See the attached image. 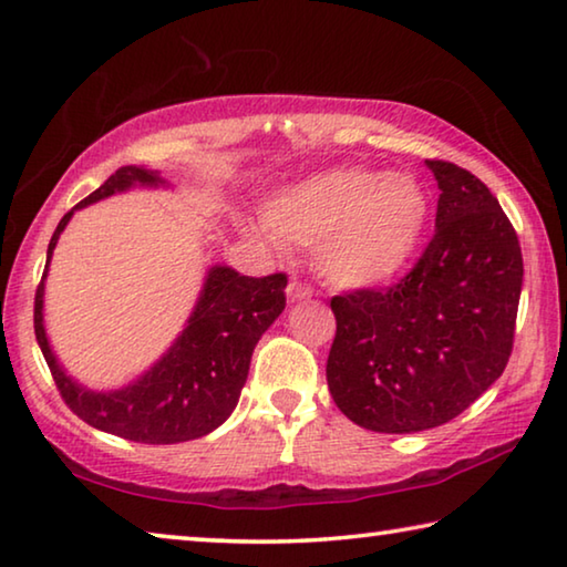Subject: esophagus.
I'll use <instances>...</instances> for the list:
<instances>
[{"mask_svg": "<svg viewBox=\"0 0 567 567\" xmlns=\"http://www.w3.org/2000/svg\"><path fill=\"white\" fill-rule=\"evenodd\" d=\"M310 297H312V290L307 285L297 282V280L287 285V300L290 302H305V300H310Z\"/></svg>", "mask_w": 567, "mask_h": 567, "instance_id": "34e87169", "label": "esophagus"}]
</instances>
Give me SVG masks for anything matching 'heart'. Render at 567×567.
Segmentation results:
<instances>
[{"label": "heart", "mask_w": 567, "mask_h": 567, "mask_svg": "<svg viewBox=\"0 0 567 567\" xmlns=\"http://www.w3.org/2000/svg\"><path fill=\"white\" fill-rule=\"evenodd\" d=\"M430 197L408 172L342 167L287 187L265 207L255 237L318 249L320 270L340 287H372L400 275L417 255Z\"/></svg>", "instance_id": "b5f03b06"}]
</instances>
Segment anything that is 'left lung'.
Segmentation results:
<instances>
[{
  "label": "left lung",
  "mask_w": 567,
  "mask_h": 567,
  "mask_svg": "<svg viewBox=\"0 0 567 567\" xmlns=\"http://www.w3.org/2000/svg\"><path fill=\"white\" fill-rule=\"evenodd\" d=\"M435 235L388 290L332 297L330 395L372 433H420L467 410L503 375L523 287L520 243L475 175L427 159Z\"/></svg>",
  "instance_id": "obj_1"
}]
</instances>
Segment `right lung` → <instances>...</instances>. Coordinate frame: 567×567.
Masks as SVG:
<instances>
[{"label":"right lung","instance_id":"1","mask_svg":"<svg viewBox=\"0 0 567 567\" xmlns=\"http://www.w3.org/2000/svg\"><path fill=\"white\" fill-rule=\"evenodd\" d=\"M167 185L155 169L120 167L87 199L66 213L47 247L42 282L34 295V334L62 400L76 417L102 433L147 445L197 440L233 415L249 372L257 340L285 310L287 275L245 277L227 265L209 267L185 330L169 350L130 385L97 392L66 375L44 332V280L56 239L76 209L132 187Z\"/></svg>","mask_w":567,"mask_h":567}]
</instances>
